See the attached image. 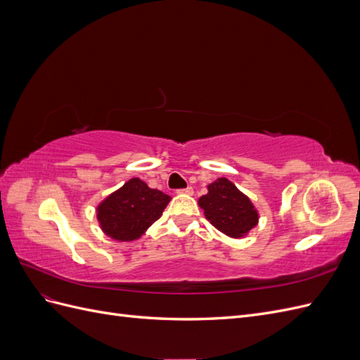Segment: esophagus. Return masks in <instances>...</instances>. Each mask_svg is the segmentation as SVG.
<instances>
[{
	"label": "esophagus",
	"instance_id": "34e87169",
	"mask_svg": "<svg viewBox=\"0 0 360 360\" xmlns=\"http://www.w3.org/2000/svg\"><path fill=\"white\" fill-rule=\"evenodd\" d=\"M179 193H184V195H192L193 193V189L191 188V186H188V188H184V189H180V191H177Z\"/></svg>",
	"mask_w": 360,
	"mask_h": 360
}]
</instances>
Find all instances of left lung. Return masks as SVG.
Here are the masks:
<instances>
[{
	"mask_svg": "<svg viewBox=\"0 0 360 360\" xmlns=\"http://www.w3.org/2000/svg\"><path fill=\"white\" fill-rule=\"evenodd\" d=\"M205 195L198 200L205 219L221 233L242 238L258 225V210L236 184L225 177L207 186Z\"/></svg>",
	"mask_w": 360,
	"mask_h": 360,
	"instance_id": "8db88e82",
	"label": "left lung"
}]
</instances>
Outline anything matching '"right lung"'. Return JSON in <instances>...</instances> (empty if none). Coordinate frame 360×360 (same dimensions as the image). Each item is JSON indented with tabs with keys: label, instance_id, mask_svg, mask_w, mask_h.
<instances>
[{
	"label": "right lung",
	"instance_id": "add662e5",
	"mask_svg": "<svg viewBox=\"0 0 360 360\" xmlns=\"http://www.w3.org/2000/svg\"><path fill=\"white\" fill-rule=\"evenodd\" d=\"M171 197L151 189L138 177L130 179L97 205L102 231L117 242H134L162 216Z\"/></svg>",
	"mask_w": 360,
	"mask_h": 360
}]
</instances>
